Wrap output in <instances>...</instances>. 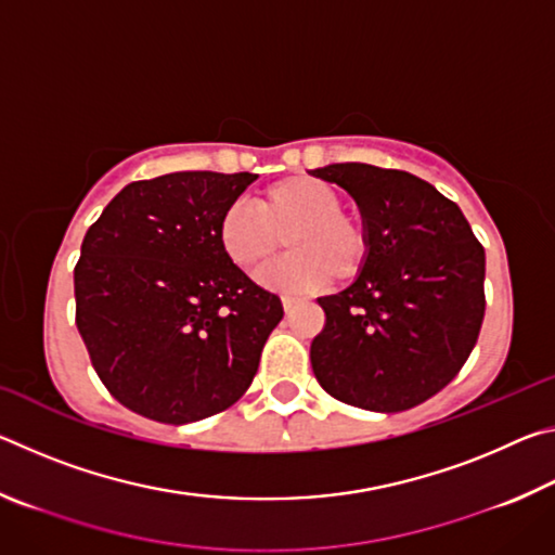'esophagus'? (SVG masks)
Returning a JSON list of instances; mask_svg holds the SVG:
<instances>
[{"instance_id":"esophagus-1","label":"esophagus","mask_w":555,"mask_h":555,"mask_svg":"<svg viewBox=\"0 0 555 555\" xmlns=\"http://www.w3.org/2000/svg\"><path fill=\"white\" fill-rule=\"evenodd\" d=\"M281 304H284V311L291 313L300 304V298H296V296H281Z\"/></svg>"}]
</instances>
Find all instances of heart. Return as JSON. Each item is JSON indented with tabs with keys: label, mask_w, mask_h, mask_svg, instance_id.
Returning a JSON list of instances; mask_svg holds the SVG:
<instances>
[{
	"label": "heart",
	"mask_w": 555,
	"mask_h": 555,
	"mask_svg": "<svg viewBox=\"0 0 555 555\" xmlns=\"http://www.w3.org/2000/svg\"><path fill=\"white\" fill-rule=\"evenodd\" d=\"M257 210L232 203L218 220V244L230 264L255 271L284 247L286 259L257 276L276 291H308L360 276L370 257L364 224L343 212V195L333 183L311 176H291L257 195Z\"/></svg>",
	"instance_id": "b5f03b06"
}]
</instances>
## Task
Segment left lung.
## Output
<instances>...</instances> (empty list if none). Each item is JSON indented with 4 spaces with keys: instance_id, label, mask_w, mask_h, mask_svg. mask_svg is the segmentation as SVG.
Wrapping results in <instances>:
<instances>
[{
    "instance_id": "8db88e82",
    "label": "left lung",
    "mask_w": 555,
    "mask_h": 555,
    "mask_svg": "<svg viewBox=\"0 0 555 555\" xmlns=\"http://www.w3.org/2000/svg\"><path fill=\"white\" fill-rule=\"evenodd\" d=\"M313 176L352 195L370 257L350 286L318 298L311 343L321 387L337 401L397 413L453 382L485 318V249L463 210L406 171L331 164Z\"/></svg>"
}]
</instances>
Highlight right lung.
Wrapping results in <instances>:
<instances>
[{"instance_id": "add662e5", "label": "right lung", "mask_w": 555, "mask_h": 555, "mask_svg": "<svg viewBox=\"0 0 555 555\" xmlns=\"http://www.w3.org/2000/svg\"><path fill=\"white\" fill-rule=\"evenodd\" d=\"M255 173L134 181L90 224L75 264V325L121 406L158 424L230 409L255 379L281 298L230 264L218 220Z\"/></svg>"}]
</instances>
